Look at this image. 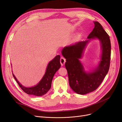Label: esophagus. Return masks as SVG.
<instances>
[{
  "mask_svg": "<svg viewBox=\"0 0 122 122\" xmlns=\"http://www.w3.org/2000/svg\"><path fill=\"white\" fill-rule=\"evenodd\" d=\"M66 62V59L64 57H61L60 58V63H61V64L62 66H63L65 64Z\"/></svg>",
  "mask_w": 122,
  "mask_h": 122,
  "instance_id": "obj_1",
  "label": "esophagus"
}]
</instances>
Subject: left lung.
Returning <instances> with one entry per match:
<instances>
[{"mask_svg":"<svg viewBox=\"0 0 122 122\" xmlns=\"http://www.w3.org/2000/svg\"><path fill=\"white\" fill-rule=\"evenodd\" d=\"M87 36L88 40L80 41L64 48L63 56L66 58L65 66L67 70L69 85L76 93L86 94L97 89L108 73L111 59L110 37L98 22ZM97 38L101 41L102 50V60L98 67L92 72L86 73L78 59L80 58L88 41Z\"/></svg>","mask_w":122,"mask_h":122,"instance_id":"obj_1","label":"left lung"}]
</instances>
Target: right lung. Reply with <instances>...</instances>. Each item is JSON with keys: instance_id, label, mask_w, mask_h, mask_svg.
Masks as SVG:
<instances>
[{"instance_id": "obj_1", "label": "right lung", "mask_w": 122, "mask_h": 122, "mask_svg": "<svg viewBox=\"0 0 122 122\" xmlns=\"http://www.w3.org/2000/svg\"><path fill=\"white\" fill-rule=\"evenodd\" d=\"M60 59V56L58 55L49 63L46 72L42 80L36 86L34 87H25L23 86L19 82L13 74H12L19 86L25 93L36 97H41L46 94L51 88L53 76L55 73L61 67Z\"/></svg>"}]
</instances>
